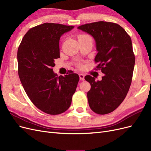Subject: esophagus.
Instances as JSON below:
<instances>
[{"label": "esophagus", "instance_id": "1", "mask_svg": "<svg viewBox=\"0 0 151 151\" xmlns=\"http://www.w3.org/2000/svg\"><path fill=\"white\" fill-rule=\"evenodd\" d=\"M79 76L80 80H81V81H84V75L83 74H79Z\"/></svg>", "mask_w": 151, "mask_h": 151}]
</instances>
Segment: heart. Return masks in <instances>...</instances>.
Returning <instances> with one entry per match:
<instances>
[{
	"label": "heart",
	"mask_w": 151,
	"mask_h": 151,
	"mask_svg": "<svg viewBox=\"0 0 151 151\" xmlns=\"http://www.w3.org/2000/svg\"><path fill=\"white\" fill-rule=\"evenodd\" d=\"M91 38L89 35H81L79 36V40L84 39V38Z\"/></svg>",
	"instance_id": "b5f03b06"
}]
</instances>
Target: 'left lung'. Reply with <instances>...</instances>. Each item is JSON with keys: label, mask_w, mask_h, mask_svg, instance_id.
<instances>
[{"label": "left lung", "mask_w": 151, "mask_h": 151, "mask_svg": "<svg viewBox=\"0 0 151 151\" xmlns=\"http://www.w3.org/2000/svg\"><path fill=\"white\" fill-rule=\"evenodd\" d=\"M77 28L94 38L98 52L94 61L104 74L101 81H96L89 75L84 77L91 84L87 94L89 105L96 113H109L123 102L132 83L135 56L131 38L113 22L99 21Z\"/></svg>", "instance_id": "left-lung-1"}]
</instances>
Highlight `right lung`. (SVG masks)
<instances>
[{
    "label": "right lung",
    "instance_id": "add662e5",
    "mask_svg": "<svg viewBox=\"0 0 151 151\" xmlns=\"http://www.w3.org/2000/svg\"><path fill=\"white\" fill-rule=\"evenodd\" d=\"M74 26L44 23L30 29L17 50L18 74L28 96L40 110L59 115L70 107L79 80L72 71L58 77L52 69L60 58L61 36Z\"/></svg>",
    "mask_w": 151,
    "mask_h": 151
}]
</instances>
